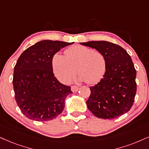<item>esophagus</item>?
Listing matches in <instances>:
<instances>
[{
  "mask_svg": "<svg viewBox=\"0 0 149 149\" xmlns=\"http://www.w3.org/2000/svg\"><path fill=\"white\" fill-rule=\"evenodd\" d=\"M71 91H72V92H73V93H76V92L78 91L79 87H78V86H71Z\"/></svg>",
  "mask_w": 149,
  "mask_h": 149,
  "instance_id": "esophagus-1",
  "label": "esophagus"
}]
</instances>
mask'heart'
I'll use <instances>...</instances> for the list:
<instances>
[{
	"mask_svg": "<svg viewBox=\"0 0 149 149\" xmlns=\"http://www.w3.org/2000/svg\"><path fill=\"white\" fill-rule=\"evenodd\" d=\"M54 74L61 82L70 80L77 73L78 80L92 84L104 76L107 60L102 53L80 45L71 46L65 51V56L56 54L52 60ZM77 69H75V68Z\"/></svg>",
	"mask_w": 149,
	"mask_h": 149,
	"instance_id": "b5f03b06",
	"label": "heart"
}]
</instances>
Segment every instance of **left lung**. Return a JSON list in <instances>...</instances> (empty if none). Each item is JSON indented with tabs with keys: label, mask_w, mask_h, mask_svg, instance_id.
Here are the masks:
<instances>
[{
	"label": "left lung",
	"mask_w": 149,
	"mask_h": 149,
	"mask_svg": "<svg viewBox=\"0 0 149 149\" xmlns=\"http://www.w3.org/2000/svg\"><path fill=\"white\" fill-rule=\"evenodd\" d=\"M104 54L107 69L98 83L90 86L86 102L88 110L97 118L112 120L127 113L134 102L136 70L125 49L107 41L80 42Z\"/></svg>",
	"instance_id": "1"
}]
</instances>
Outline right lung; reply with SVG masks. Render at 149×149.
<instances>
[{"label":"right lung","instance_id":"obj_1","mask_svg":"<svg viewBox=\"0 0 149 149\" xmlns=\"http://www.w3.org/2000/svg\"><path fill=\"white\" fill-rule=\"evenodd\" d=\"M73 42L45 40L29 47L14 67L13 86L15 99L21 112L30 120H52L62 113L65 99L72 93L53 73V57Z\"/></svg>","mask_w":149,"mask_h":149}]
</instances>
